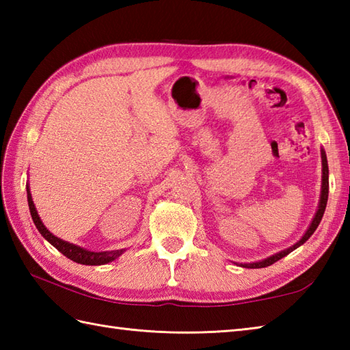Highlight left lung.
Returning <instances> with one entry per match:
<instances>
[{
  "instance_id": "left-lung-1",
  "label": "left lung",
  "mask_w": 350,
  "mask_h": 350,
  "mask_svg": "<svg viewBox=\"0 0 350 350\" xmlns=\"http://www.w3.org/2000/svg\"><path fill=\"white\" fill-rule=\"evenodd\" d=\"M321 154H322V192H321V200H319V209H317V212H316V215H314L313 221H311L310 227L307 228L306 234H304V236L301 237V239H299L298 242H296L295 245H292V247H290V248H287V250H284V251H280V252H277V254H273V256H271V257H267V258L262 260V262L241 263V266H243V267H251V269H258V267L271 266V265H273L275 262H278L280 258L286 257V256L288 254V252H292L293 250L301 247V245H302L304 242H307V241L310 239V236L316 232V228H317L319 224H321L322 217H323V213H325L326 202H328V192H329V177H328L329 170H328V161H326V153H325L323 148L321 150Z\"/></svg>"
}]
</instances>
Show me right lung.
<instances>
[{"label": "right lung", "instance_id": "1", "mask_svg": "<svg viewBox=\"0 0 350 350\" xmlns=\"http://www.w3.org/2000/svg\"><path fill=\"white\" fill-rule=\"evenodd\" d=\"M27 198H28V207H29V213H31V218L34 221V224L39 230L40 234L46 239L51 245H54V247L64 254L68 258L73 260V262L81 263V265H90V266H98V265H105L113 262L117 257H120L123 254L124 250H116V251H100V252H94V251H88L85 248H81L78 245H73L66 242L60 237H57L52 234L49 230L43 226V222L39 217V213L36 211V206L33 203V198H31V192H29V188L27 185Z\"/></svg>", "mask_w": 350, "mask_h": 350}]
</instances>
